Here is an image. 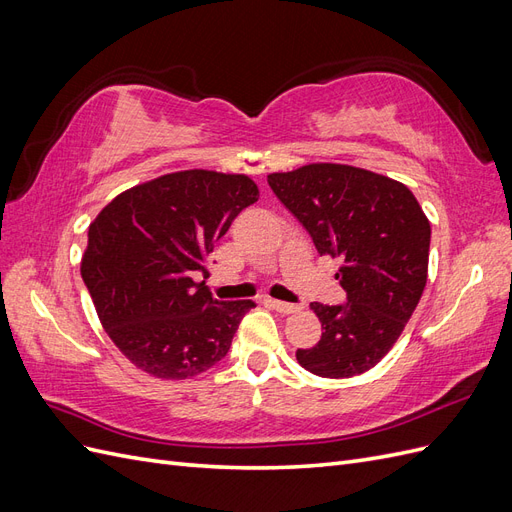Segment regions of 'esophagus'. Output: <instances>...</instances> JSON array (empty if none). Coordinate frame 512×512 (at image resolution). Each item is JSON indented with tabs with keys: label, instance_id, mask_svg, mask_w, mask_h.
Here are the masks:
<instances>
[{
	"label": "esophagus",
	"instance_id": "1",
	"mask_svg": "<svg viewBox=\"0 0 512 512\" xmlns=\"http://www.w3.org/2000/svg\"><path fill=\"white\" fill-rule=\"evenodd\" d=\"M267 303L275 309V312H280V314H294V312H299V305H294V303H286V301H277V299H267Z\"/></svg>",
	"mask_w": 512,
	"mask_h": 512
}]
</instances>
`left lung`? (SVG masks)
Returning <instances> with one entry per match:
<instances>
[{
  "instance_id": "8db88e82",
  "label": "left lung",
  "mask_w": 512,
  "mask_h": 512,
  "mask_svg": "<svg viewBox=\"0 0 512 512\" xmlns=\"http://www.w3.org/2000/svg\"><path fill=\"white\" fill-rule=\"evenodd\" d=\"M267 181L318 254L344 262L335 277L348 301L309 305L322 337L297 361L322 378L359 376L395 346L425 290L427 215L408 185L348 164H307Z\"/></svg>"
}]
</instances>
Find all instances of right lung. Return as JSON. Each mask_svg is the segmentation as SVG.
Segmentation results:
<instances>
[{
  "instance_id": "right-lung-1",
  "label": "right lung",
  "mask_w": 512,
  "mask_h": 512,
  "mask_svg": "<svg viewBox=\"0 0 512 512\" xmlns=\"http://www.w3.org/2000/svg\"><path fill=\"white\" fill-rule=\"evenodd\" d=\"M247 175L179 170L121 192L89 224L83 282L104 331L145 374L188 380L222 361L254 301H218L207 258L258 200Z\"/></svg>"
}]
</instances>
